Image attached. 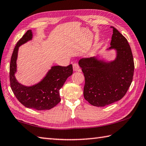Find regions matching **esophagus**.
<instances>
[{"instance_id":"34e87169","label":"esophagus","mask_w":146,"mask_h":146,"mask_svg":"<svg viewBox=\"0 0 146 146\" xmlns=\"http://www.w3.org/2000/svg\"><path fill=\"white\" fill-rule=\"evenodd\" d=\"M73 70L75 71H81V69L80 68L79 65L77 63H74L73 64Z\"/></svg>"}]
</instances>
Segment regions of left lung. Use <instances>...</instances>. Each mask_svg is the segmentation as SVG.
<instances>
[{"label": "left lung", "mask_w": 146, "mask_h": 146, "mask_svg": "<svg viewBox=\"0 0 146 146\" xmlns=\"http://www.w3.org/2000/svg\"><path fill=\"white\" fill-rule=\"evenodd\" d=\"M109 49H115L114 61L105 63L94 58H83L79 65L85 76L83 95L96 107H104L122 99L132 82L134 63L127 40L114 27Z\"/></svg>", "instance_id": "1"}]
</instances>
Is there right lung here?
Instances as JSON below:
<instances>
[{
    "label": "right lung",
    "mask_w": 146,
    "mask_h": 146,
    "mask_svg": "<svg viewBox=\"0 0 146 146\" xmlns=\"http://www.w3.org/2000/svg\"><path fill=\"white\" fill-rule=\"evenodd\" d=\"M32 37L31 31L28 30L19 40L14 49L9 69L11 87L15 97L24 106L37 110H49L60 102V90L73 74V66L72 64L52 66L41 82L32 86H25L18 83L14 76L18 49L31 39Z\"/></svg>",
    "instance_id": "add662e5"
}]
</instances>
